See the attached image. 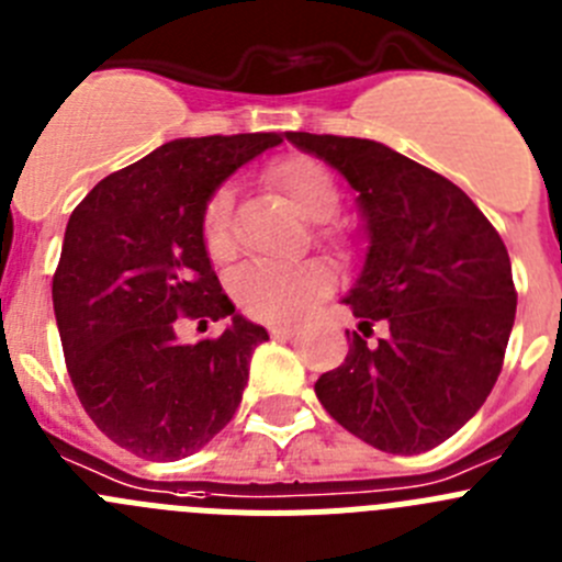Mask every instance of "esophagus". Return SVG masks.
<instances>
[{"instance_id": "esophagus-1", "label": "esophagus", "mask_w": 562, "mask_h": 562, "mask_svg": "<svg viewBox=\"0 0 562 562\" xmlns=\"http://www.w3.org/2000/svg\"><path fill=\"white\" fill-rule=\"evenodd\" d=\"M295 331L297 328L290 326V323H278V326H270V334L276 339H290V337H295Z\"/></svg>"}]
</instances>
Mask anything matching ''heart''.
<instances>
[{
	"mask_svg": "<svg viewBox=\"0 0 562 562\" xmlns=\"http://www.w3.org/2000/svg\"><path fill=\"white\" fill-rule=\"evenodd\" d=\"M272 178L286 198L306 214L308 220L323 223L339 209V189L331 172L315 158H286L272 169ZM234 189L220 187L211 194L203 214V241L211 259H228L234 254ZM331 284L321 261L301 265H270V261H247L236 267L228 278V290L236 306L256 321H292L321 297Z\"/></svg>",
	"mask_w": 562,
	"mask_h": 562,
	"instance_id": "1",
	"label": "heart"
}]
</instances>
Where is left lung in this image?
<instances>
[{
	"label": "left lung",
	"instance_id": "left-lung-1",
	"mask_svg": "<svg viewBox=\"0 0 562 562\" xmlns=\"http://www.w3.org/2000/svg\"><path fill=\"white\" fill-rule=\"evenodd\" d=\"M357 192L364 259L342 297L367 336L315 382L339 426L390 454H420L480 412L502 373L516 286L507 247L451 180L370 138L286 133Z\"/></svg>",
	"mask_w": 562,
	"mask_h": 562
}]
</instances>
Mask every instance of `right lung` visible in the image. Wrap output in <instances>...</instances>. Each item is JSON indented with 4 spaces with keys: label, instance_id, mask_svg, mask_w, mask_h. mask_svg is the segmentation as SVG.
Masks as SVG:
<instances>
[{
    "label": "right lung",
    "instance_id": "1",
    "mask_svg": "<svg viewBox=\"0 0 562 562\" xmlns=\"http://www.w3.org/2000/svg\"><path fill=\"white\" fill-rule=\"evenodd\" d=\"M284 136L175 138L108 175L71 211L53 306L82 409L144 460L194 454L234 418L267 331L236 312L211 267V194ZM180 314L231 316L217 340L180 346Z\"/></svg>",
    "mask_w": 562,
    "mask_h": 562
}]
</instances>
